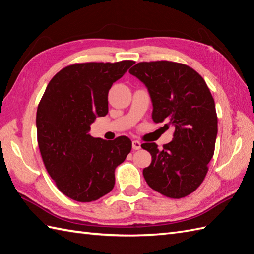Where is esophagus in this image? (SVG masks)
<instances>
[{
  "label": "esophagus",
  "mask_w": 254,
  "mask_h": 254,
  "mask_svg": "<svg viewBox=\"0 0 254 254\" xmlns=\"http://www.w3.org/2000/svg\"><path fill=\"white\" fill-rule=\"evenodd\" d=\"M132 148L134 149V150H138V149H140V148H141L140 141H138V140H133V141H132Z\"/></svg>",
  "instance_id": "1"
}]
</instances>
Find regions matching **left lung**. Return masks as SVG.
<instances>
[{"mask_svg":"<svg viewBox=\"0 0 254 254\" xmlns=\"http://www.w3.org/2000/svg\"><path fill=\"white\" fill-rule=\"evenodd\" d=\"M128 71L146 86L153 121L175 127L173 140L162 150L155 142L141 145L152 157L142 175L157 192L185 197L203 183L214 152L218 118L210 91L197 71L181 63L140 62Z\"/></svg>","mask_w":254,"mask_h":254,"instance_id":"8db88e82","label":"left lung"}]
</instances>
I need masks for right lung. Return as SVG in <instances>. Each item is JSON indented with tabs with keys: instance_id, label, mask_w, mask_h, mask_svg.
Masks as SVG:
<instances>
[{
	"instance_id": "1",
	"label": "right lung",
	"mask_w": 254,
	"mask_h": 254,
	"mask_svg": "<svg viewBox=\"0 0 254 254\" xmlns=\"http://www.w3.org/2000/svg\"><path fill=\"white\" fill-rule=\"evenodd\" d=\"M134 61L73 64L56 74L37 107V142L45 167L64 195L93 201L113 190L115 170L132 141L94 138L88 132L108 113V91Z\"/></svg>"
}]
</instances>
